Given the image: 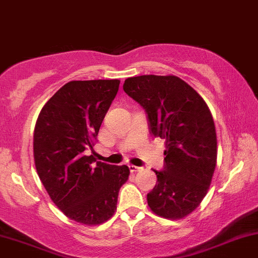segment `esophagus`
Wrapping results in <instances>:
<instances>
[{
  "instance_id": "1",
  "label": "esophagus",
  "mask_w": 258,
  "mask_h": 258,
  "mask_svg": "<svg viewBox=\"0 0 258 258\" xmlns=\"http://www.w3.org/2000/svg\"><path fill=\"white\" fill-rule=\"evenodd\" d=\"M130 171L131 172H137V171H141L142 170V168H140V166H136V165H130Z\"/></svg>"
}]
</instances>
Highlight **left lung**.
Here are the masks:
<instances>
[{
  "instance_id": "left-lung-1",
  "label": "left lung",
  "mask_w": 258,
  "mask_h": 258,
  "mask_svg": "<svg viewBox=\"0 0 258 258\" xmlns=\"http://www.w3.org/2000/svg\"><path fill=\"white\" fill-rule=\"evenodd\" d=\"M123 90L148 114L151 132L165 140L163 171L147 195L151 211L165 219H182L207 195L217 165L213 116L203 98L176 76L127 78Z\"/></svg>"
}]
</instances>
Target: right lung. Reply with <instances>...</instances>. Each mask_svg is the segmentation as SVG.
<instances>
[{
  "label": "right lung",
  "instance_id": "1",
  "mask_svg": "<svg viewBox=\"0 0 258 258\" xmlns=\"http://www.w3.org/2000/svg\"><path fill=\"white\" fill-rule=\"evenodd\" d=\"M118 79L71 81L42 106L34 128V163L53 203L70 219L99 225L114 216L126 165L87 155L117 94Z\"/></svg>",
  "mask_w": 258,
  "mask_h": 258
}]
</instances>
